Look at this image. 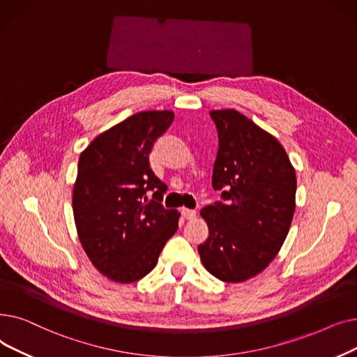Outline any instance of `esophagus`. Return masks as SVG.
<instances>
[{
	"mask_svg": "<svg viewBox=\"0 0 357 357\" xmlns=\"http://www.w3.org/2000/svg\"><path fill=\"white\" fill-rule=\"evenodd\" d=\"M181 215L184 216V219H189V220L196 219V216H197L196 211H193V209H185V208L181 211Z\"/></svg>",
	"mask_w": 357,
	"mask_h": 357,
	"instance_id": "34e87169",
	"label": "esophagus"
}]
</instances>
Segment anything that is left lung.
<instances>
[{
  "instance_id": "8db88e82",
  "label": "left lung",
  "mask_w": 357,
  "mask_h": 357,
  "mask_svg": "<svg viewBox=\"0 0 357 357\" xmlns=\"http://www.w3.org/2000/svg\"><path fill=\"white\" fill-rule=\"evenodd\" d=\"M219 149L212 185L224 202L200 211L209 228L197 251L211 275L240 283L273 261L295 213L296 174L282 144L234 109L212 110Z\"/></svg>"
}]
</instances>
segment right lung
<instances>
[{"label": "right lung", "instance_id": "right-lung-1", "mask_svg": "<svg viewBox=\"0 0 357 357\" xmlns=\"http://www.w3.org/2000/svg\"><path fill=\"white\" fill-rule=\"evenodd\" d=\"M172 110L135 113L101 132L81 152L73 190L78 238L93 266L116 283H132L157 266L180 213L161 205L165 184L148 155L172 125ZM146 191L156 200L148 201Z\"/></svg>", "mask_w": 357, "mask_h": 357}]
</instances>
